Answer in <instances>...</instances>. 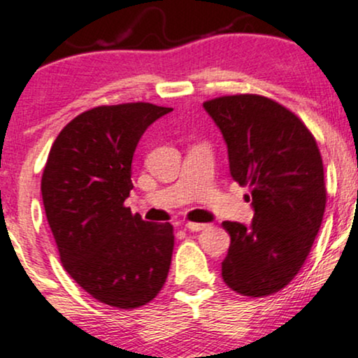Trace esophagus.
I'll use <instances>...</instances> for the list:
<instances>
[{
  "instance_id": "1",
  "label": "esophagus",
  "mask_w": 358,
  "mask_h": 358,
  "mask_svg": "<svg viewBox=\"0 0 358 358\" xmlns=\"http://www.w3.org/2000/svg\"><path fill=\"white\" fill-rule=\"evenodd\" d=\"M206 227H208L206 223H195V222H188L187 225H185V228L190 231H201V230H205Z\"/></svg>"
}]
</instances>
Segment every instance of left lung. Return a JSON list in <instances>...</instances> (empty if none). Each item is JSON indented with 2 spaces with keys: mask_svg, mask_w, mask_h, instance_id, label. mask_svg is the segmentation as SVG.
I'll use <instances>...</instances> for the list:
<instances>
[{
  "mask_svg": "<svg viewBox=\"0 0 358 358\" xmlns=\"http://www.w3.org/2000/svg\"><path fill=\"white\" fill-rule=\"evenodd\" d=\"M228 148L230 175L250 188L252 225L223 222L230 234L222 277L236 294L266 296L287 287L307 260L324 218V163L302 120L260 94L203 103Z\"/></svg>",
  "mask_w": 358,
  "mask_h": 358,
  "instance_id": "1",
  "label": "left lung"
}]
</instances>
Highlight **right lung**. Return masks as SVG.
<instances>
[{
  "label": "right lung",
  "mask_w": 358,
  "mask_h": 358,
  "mask_svg": "<svg viewBox=\"0 0 358 358\" xmlns=\"http://www.w3.org/2000/svg\"><path fill=\"white\" fill-rule=\"evenodd\" d=\"M171 108L122 103L92 108L56 136L41 176L46 218L59 260L98 302L136 308L165 285L173 227L133 215L131 160L146 128Z\"/></svg>",
  "instance_id": "add662e5"
}]
</instances>
